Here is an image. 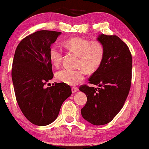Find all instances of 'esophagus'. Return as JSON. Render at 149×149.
<instances>
[{
    "instance_id": "34e87169",
    "label": "esophagus",
    "mask_w": 149,
    "mask_h": 149,
    "mask_svg": "<svg viewBox=\"0 0 149 149\" xmlns=\"http://www.w3.org/2000/svg\"><path fill=\"white\" fill-rule=\"evenodd\" d=\"M79 91L78 87H72V93H75V92H77V91Z\"/></svg>"
}]
</instances>
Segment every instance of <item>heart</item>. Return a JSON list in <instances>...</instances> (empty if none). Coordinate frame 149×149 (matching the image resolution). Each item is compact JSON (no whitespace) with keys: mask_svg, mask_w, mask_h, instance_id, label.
<instances>
[{"mask_svg":"<svg viewBox=\"0 0 149 149\" xmlns=\"http://www.w3.org/2000/svg\"><path fill=\"white\" fill-rule=\"evenodd\" d=\"M64 46L79 56L77 69L64 68L56 73V78L69 85H77L85 78V71L93 72L102 64L105 56V47L97 40L76 37L65 40ZM63 49L58 44L51 46L49 52V58L54 66L59 67L62 62ZM83 67V68L81 67Z\"/></svg>","mask_w":149,"mask_h":149,"instance_id":"heart-1","label":"heart"}]
</instances>
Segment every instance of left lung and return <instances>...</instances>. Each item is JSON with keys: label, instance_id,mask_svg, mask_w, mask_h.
Returning a JSON list of instances; mask_svg holds the SVG:
<instances>
[{"label": "left lung", "instance_id": "1", "mask_svg": "<svg viewBox=\"0 0 149 149\" xmlns=\"http://www.w3.org/2000/svg\"><path fill=\"white\" fill-rule=\"evenodd\" d=\"M105 47L102 64L89 79L97 88L82 85L87 95L81 109L85 120L95 125L107 124L123 108L132 83V58L129 47L116 35L101 34L97 38Z\"/></svg>", "mask_w": 149, "mask_h": 149}]
</instances>
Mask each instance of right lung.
<instances>
[{"label":"right lung","instance_id":"add662e5","mask_svg":"<svg viewBox=\"0 0 149 149\" xmlns=\"http://www.w3.org/2000/svg\"><path fill=\"white\" fill-rule=\"evenodd\" d=\"M60 32L40 30L23 38L14 55L11 77L16 100L22 113L34 125L45 126L56 119L65 100L72 94L65 83L45 85L53 79L49 52Z\"/></svg>","mask_w":149,"mask_h":149}]
</instances>
